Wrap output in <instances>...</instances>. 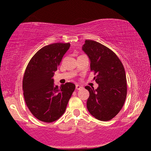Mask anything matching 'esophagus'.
<instances>
[{
	"mask_svg": "<svg viewBox=\"0 0 151 151\" xmlns=\"http://www.w3.org/2000/svg\"><path fill=\"white\" fill-rule=\"evenodd\" d=\"M76 90H81V89H82V88H83V87H82V86H81L80 85H79V84H76Z\"/></svg>",
	"mask_w": 151,
	"mask_h": 151,
	"instance_id": "34e87169",
	"label": "esophagus"
}]
</instances>
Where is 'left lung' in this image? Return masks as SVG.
I'll return each mask as SVG.
<instances>
[{
  "mask_svg": "<svg viewBox=\"0 0 151 151\" xmlns=\"http://www.w3.org/2000/svg\"><path fill=\"white\" fill-rule=\"evenodd\" d=\"M82 50L91 60V71L94 72L97 89L85 86L89 92L86 107L96 119L109 121L118 114L127 94L124 68L117 55L100 42L86 40Z\"/></svg>",
  "mask_w": 151,
  "mask_h": 151,
  "instance_id": "8db88e82",
  "label": "left lung"
}]
</instances>
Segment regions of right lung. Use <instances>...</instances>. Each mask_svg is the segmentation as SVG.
I'll list each match as a JSON object with an SVG mask.
<instances>
[{
    "mask_svg": "<svg viewBox=\"0 0 151 151\" xmlns=\"http://www.w3.org/2000/svg\"><path fill=\"white\" fill-rule=\"evenodd\" d=\"M70 43H53L43 47L32 58L22 80L25 103L35 117L44 122L56 121L65 112L75 84L67 82L60 87L53 84L54 72Z\"/></svg>",
    "mask_w": 151,
    "mask_h": 151,
    "instance_id": "right-lung-1",
    "label": "right lung"
}]
</instances>
